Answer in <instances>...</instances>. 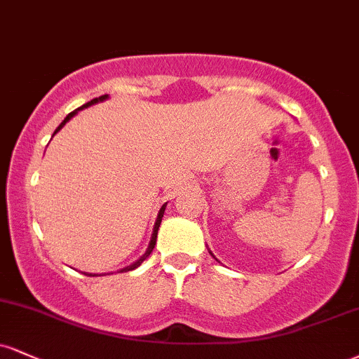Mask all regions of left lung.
<instances>
[{
  "label": "left lung",
  "mask_w": 359,
  "mask_h": 359,
  "mask_svg": "<svg viewBox=\"0 0 359 359\" xmlns=\"http://www.w3.org/2000/svg\"><path fill=\"white\" fill-rule=\"evenodd\" d=\"M209 252H210V250H209ZM210 254H212V252H210ZM212 256H214V254H212Z\"/></svg>",
  "instance_id": "left-lung-1"
}]
</instances>
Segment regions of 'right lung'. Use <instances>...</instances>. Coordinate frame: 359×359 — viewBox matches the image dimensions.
Masks as SVG:
<instances>
[{
    "label": "right lung",
    "mask_w": 359,
    "mask_h": 359,
    "mask_svg": "<svg viewBox=\"0 0 359 359\" xmlns=\"http://www.w3.org/2000/svg\"><path fill=\"white\" fill-rule=\"evenodd\" d=\"M107 98H109V95H102V97H98V98H93V100H90L88 103H85V105H83V107H80V109L73 110V111H72V114H68V115H67V118H65V120H63V122L58 125V128H56V130H55V133H56V132H58V130H60V128H62V127H63V125H65V123H67V122H68V120H70V118H72V116H75L76 114H79V111H80V110H83V109H86V107H90V105H95V103H98V102H103V100H107ZM55 133H53V135H55ZM165 205H167V204H163V205L161 207V210H158V215H157V221H155V226H154V232H152V237H150V243H149V248H147V250H145V254H144V256H142L140 259H137V261H135V262H133V264H130V266H127V267H123V269H120V273H123V271H125V273H127V271H133V269H137V267H138V266H140V264H142V262H144V261H145V259L150 256V252H152V250H154V248H155V243H157V232H158V227H161V222H162V217H163V210H165ZM85 274H86V273H85ZM86 276H97V274H86Z\"/></svg>",
    "instance_id": "right-lung-1"
}]
</instances>
